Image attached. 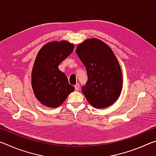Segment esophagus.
I'll use <instances>...</instances> for the list:
<instances>
[{
	"label": "esophagus",
	"mask_w": 156,
	"mask_h": 156,
	"mask_svg": "<svg viewBox=\"0 0 156 156\" xmlns=\"http://www.w3.org/2000/svg\"><path fill=\"white\" fill-rule=\"evenodd\" d=\"M75 89H76V91H78V89H79V88H80V84H76L75 85Z\"/></svg>",
	"instance_id": "1"
}]
</instances>
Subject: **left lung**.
Returning a JSON list of instances; mask_svg holds the SVG:
<instances>
[{
  "instance_id": "8db88e82",
  "label": "left lung",
  "mask_w": 156,
  "mask_h": 156,
  "mask_svg": "<svg viewBox=\"0 0 156 156\" xmlns=\"http://www.w3.org/2000/svg\"><path fill=\"white\" fill-rule=\"evenodd\" d=\"M76 52L87 73L88 80L82 87L86 99L97 109L112 105L122 87V72L112 49L99 39L91 38L79 44Z\"/></svg>"
}]
</instances>
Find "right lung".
Listing matches in <instances>:
<instances>
[{
    "label": "right lung",
    "instance_id": "1",
    "mask_svg": "<svg viewBox=\"0 0 156 156\" xmlns=\"http://www.w3.org/2000/svg\"><path fill=\"white\" fill-rule=\"evenodd\" d=\"M73 48L74 45L66 41L50 42L37 54L31 72V86L36 98L44 106H60L74 91L67 76L58 68Z\"/></svg>",
    "mask_w": 156,
    "mask_h": 156
}]
</instances>
